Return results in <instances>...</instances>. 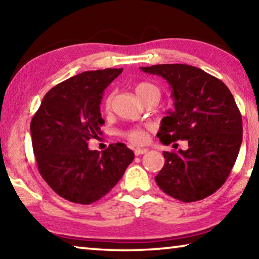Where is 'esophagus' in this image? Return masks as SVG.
Returning <instances> with one entry per match:
<instances>
[{
	"mask_svg": "<svg viewBox=\"0 0 259 259\" xmlns=\"http://www.w3.org/2000/svg\"><path fill=\"white\" fill-rule=\"evenodd\" d=\"M135 155H142V154H145V153L147 152L146 148H135Z\"/></svg>",
	"mask_w": 259,
	"mask_h": 259,
	"instance_id": "34e87169",
	"label": "esophagus"
}]
</instances>
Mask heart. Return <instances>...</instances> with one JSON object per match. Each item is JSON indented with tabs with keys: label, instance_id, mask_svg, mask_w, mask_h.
I'll use <instances>...</instances> for the list:
<instances>
[{
	"label": "heart",
	"instance_id": "b5f03b06",
	"mask_svg": "<svg viewBox=\"0 0 259 259\" xmlns=\"http://www.w3.org/2000/svg\"><path fill=\"white\" fill-rule=\"evenodd\" d=\"M135 93L137 94V96L142 102L152 95H160L159 89L150 82L137 83V84L135 85ZM111 100H112L111 96H108V97L105 99V109H106V111H108V109L111 108ZM123 136L126 139H129L130 142H133L135 144H142L146 140V133L143 128L129 129L128 131L123 133Z\"/></svg>",
	"mask_w": 259,
	"mask_h": 259
}]
</instances>
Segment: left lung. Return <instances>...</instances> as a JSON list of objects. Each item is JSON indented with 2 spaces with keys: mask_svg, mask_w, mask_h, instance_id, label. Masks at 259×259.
I'll return each mask as SVG.
<instances>
[{
  "mask_svg": "<svg viewBox=\"0 0 259 259\" xmlns=\"http://www.w3.org/2000/svg\"><path fill=\"white\" fill-rule=\"evenodd\" d=\"M140 69L162 76L171 89L175 108L161 120L156 135L161 143H188L186 151L163 152L157 186L183 202L207 198L225 183L242 143V119L233 96L221 80L190 65Z\"/></svg>",
  "mask_w": 259,
  "mask_h": 259,
  "instance_id": "8db88e82",
  "label": "left lung"
}]
</instances>
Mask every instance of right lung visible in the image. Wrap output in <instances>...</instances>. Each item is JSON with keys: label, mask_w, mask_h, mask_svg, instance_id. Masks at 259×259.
Masks as SVG:
<instances>
[{"label": "right lung", "mask_w": 259, "mask_h": 259, "mask_svg": "<svg viewBox=\"0 0 259 259\" xmlns=\"http://www.w3.org/2000/svg\"><path fill=\"white\" fill-rule=\"evenodd\" d=\"M123 68L88 71L52 88L30 122L35 159L43 179L61 198L90 204L103 198L123 176L135 154L124 144L102 153L88 142L102 135L104 90Z\"/></svg>", "instance_id": "obj_1"}]
</instances>
